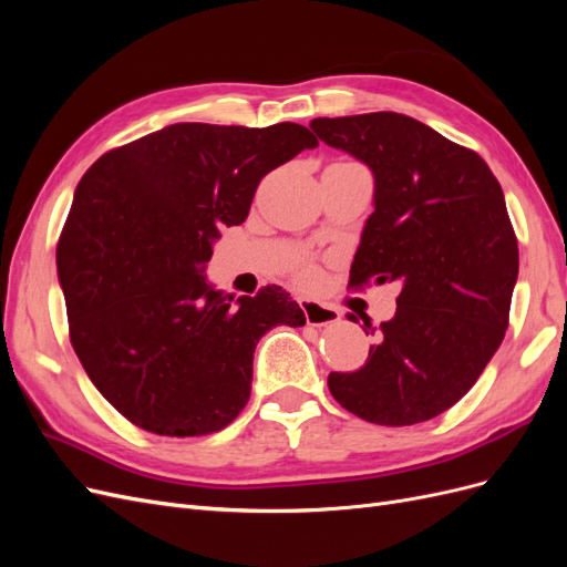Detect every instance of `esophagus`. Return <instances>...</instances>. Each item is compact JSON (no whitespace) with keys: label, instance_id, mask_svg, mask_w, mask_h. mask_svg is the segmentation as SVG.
Returning a JSON list of instances; mask_svg holds the SVG:
<instances>
[{"label":"esophagus","instance_id":"1","mask_svg":"<svg viewBox=\"0 0 567 567\" xmlns=\"http://www.w3.org/2000/svg\"><path fill=\"white\" fill-rule=\"evenodd\" d=\"M300 310L305 315V321L310 326H323V323H333L340 319V312L336 310V307H329L323 302H317V300H307L302 298L300 300Z\"/></svg>","mask_w":567,"mask_h":567}]
</instances>
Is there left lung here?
Returning <instances> with one entry per match:
<instances>
[{
    "instance_id": "obj_1",
    "label": "left lung",
    "mask_w": 567,
    "mask_h": 567,
    "mask_svg": "<svg viewBox=\"0 0 567 567\" xmlns=\"http://www.w3.org/2000/svg\"><path fill=\"white\" fill-rule=\"evenodd\" d=\"M310 127L373 173L350 284L402 286L392 319L371 326L362 315L375 336L367 364L329 373V390L369 423L435 419L475 385L508 329L518 241L502 186L475 151L402 113L317 117Z\"/></svg>"
}]
</instances>
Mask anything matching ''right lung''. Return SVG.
<instances>
[{
    "instance_id": "obj_1",
    "label": "right lung",
    "mask_w": 567,
    "mask_h": 567,
    "mask_svg": "<svg viewBox=\"0 0 567 567\" xmlns=\"http://www.w3.org/2000/svg\"><path fill=\"white\" fill-rule=\"evenodd\" d=\"M315 146L296 123H177L104 153L80 179L56 248L71 342L134 425L221 431L250 398L257 340L305 326L281 286L234 300L205 265L219 229L246 221L260 179Z\"/></svg>"
}]
</instances>
